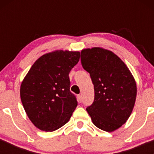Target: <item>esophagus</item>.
I'll list each match as a JSON object with an SVG mask.
<instances>
[{
	"label": "esophagus",
	"mask_w": 154,
	"mask_h": 154,
	"mask_svg": "<svg viewBox=\"0 0 154 154\" xmlns=\"http://www.w3.org/2000/svg\"><path fill=\"white\" fill-rule=\"evenodd\" d=\"M77 100H78V101L80 102V103H81L82 100H83L81 94H79V95H77Z\"/></svg>",
	"instance_id": "esophagus-1"
}]
</instances>
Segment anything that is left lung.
Instances as JSON below:
<instances>
[{
    "label": "left lung",
    "instance_id": "8db88e82",
    "mask_svg": "<svg viewBox=\"0 0 154 154\" xmlns=\"http://www.w3.org/2000/svg\"><path fill=\"white\" fill-rule=\"evenodd\" d=\"M83 68L90 74L94 99L86 111L92 123L113 132L128 120L136 102L137 87L133 74L116 54L102 48L80 53Z\"/></svg>",
    "mask_w": 154,
    "mask_h": 154
}]
</instances>
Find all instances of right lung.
Instances as JSON below:
<instances>
[{"label": "right lung", "instance_id": "obj_1", "mask_svg": "<svg viewBox=\"0 0 154 154\" xmlns=\"http://www.w3.org/2000/svg\"><path fill=\"white\" fill-rule=\"evenodd\" d=\"M80 60L79 51L57 50L40 57L20 88L26 114L39 130L51 132L66 125L77 106L68 74Z\"/></svg>", "mask_w": 154, "mask_h": 154}]
</instances>
